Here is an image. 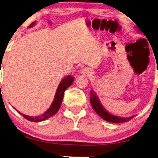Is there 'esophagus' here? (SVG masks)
Wrapping results in <instances>:
<instances>
[{"instance_id":"obj_1","label":"esophagus","mask_w":158,"mask_h":158,"mask_svg":"<svg viewBox=\"0 0 158 158\" xmlns=\"http://www.w3.org/2000/svg\"><path fill=\"white\" fill-rule=\"evenodd\" d=\"M83 73L85 75H90L92 74L91 70L88 68H84L83 70Z\"/></svg>"}]
</instances>
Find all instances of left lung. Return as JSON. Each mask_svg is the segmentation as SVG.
<instances>
[{
	"instance_id": "8db88e82",
	"label": "left lung",
	"mask_w": 158,
	"mask_h": 158,
	"mask_svg": "<svg viewBox=\"0 0 158 158\" xmlns=\"http://www.w3.org/2000/svg\"><path fill=\"white\" fill-rule=\"evenodd\" d=\"M90 101L93 109L96 112L97 114H98L103 119H104L107 122L112 123H123L128 122L131 120V118L135 117V116H131L130 117H120V116H114L113 114L109 113L106 110L101 104V103L99 101V98L97 96L96 93L94 90H90Z\"/></svg>"
}]
</instances>
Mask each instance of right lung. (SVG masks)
Masks as SVG:
<instances>
[{
	"label": "right lung",
	"mask_w": 158,
	"mask_h": 158,
	"mask_svg": "<svg viewBox=\"0 0 158 158\" xmlns=\"http://www.w3.org/2000/svg\"><path fill=\"white\" fill-rule=\"evenodd\" d=\"M34 24H35V22L32 23L29 27L31 28L33 27ZM73 81H74V77L71 76V75H68V76L64 77V78L62 80V81L60 82L59 85H58L57 87V91H56L55 98H54L52 103L50 107L47 109V111H45L44 114H42V115L34 117V116L24 115V114H21V112L19 111L18 112L21 114V115H22L25 118H27V120L33 122H40L52 117V116L55 115V114L57 112L58 110L60 109V106L62 104V100H63L64 93L67 90V88H69L71 85H72Z\"/></svg>",
	"instance_id": "1"
}]
</instances>
